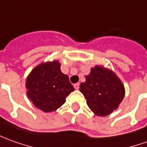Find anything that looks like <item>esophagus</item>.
Listing matches in <instances>:
<instances>
[{
  "label": "esophagus",
  "instance_id": "obj_1",
  "mask_svg": "<svg viewBox=\"0 0 147 147\" xmlns=\"http://www.w3.org/2000/svg\"><path fill=\"white\" fill-rule=\"evenodd\" d=\"M74 88L76 89H78L79 88H80V84L79 83H76L74 84Z\"/></svg>",
  "mask_w": 147,
  "mask_h": 147
}]
</instances>
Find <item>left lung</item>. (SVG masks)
<instances>
[{
	"label": "left lung",
	"instance_id": "obj_1",
	"mask_svg": "<svg viewBox=\"0 0 147 147\" xmlns=\"http://www.w3.org/2000/svg\"><path fill=\"white\" fill-rule=\"evenodd\" d=\"M80 91L86 98L87 105L94 114L106 116L119 107L124 97L121 80L111 70L95 66L80 84Z\"/></svg>",
	"mask_w": 147,
	"mask_h": 147
}]
</instances>
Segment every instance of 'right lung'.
<instances>
[{"label": "right lung", "instance_id": "right-lung-1", "mask_svg": "<svg viewBox=\"0 0 147 147\" xmlns=\"http://www.w3.org/2000/svg\"><path fill=\"white\" fill-rule=\"evenodd\" d=\"M60 66L58 60L40 63L31 71L26 80L28 98L44 112L56 111L74 91L68 76L61 71Z\"/></svg>", "mask_w": 147, "mask_h": 147}]
</instances>
